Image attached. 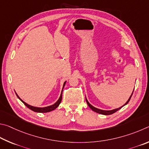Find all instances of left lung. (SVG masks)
Segmentation results:
<instances>
[{
    "label": "left lung",
    "instance_id": "8db88e82",
    "mask_svg": "<svg viewBox=\"0 0 149 149\" xmlns=\"http://www.w3.org/2000/svg\"><path fill=\"white\" fill-rule=\"evenodd\" d=\"M133 92H134V91H133V92H132L131 95H130V97L129 99H128V100H127V101H126V103H125L124 105H122V107H119V108L113 109V110L106 111V110H102V109H100L96 108V107H95L92 106L89 102H88V101L87 100V99H86V103H87V104H88V105L89 106V107H90L91 109H92V111L95 112V113H99V114H103V115H110V114H112L114 113H115V112H116L117 111H118L119 109H120L122 107H123L124 106H125L126 105H127V103H128V102H129L130 100V99H131V97H132V94H133Z\"/></svg>",
    "mask_w": 149,
    "mask_h": 149
}]
</instances>
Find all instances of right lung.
<instances>
[{
	"instance_id": "add662e5",
	"label": "right lung",
	"mask_w": 149,
	"mask_h": 149,
	"mask_svg": "<svg viewBox=\"0 0 149 149\" xmlns=\"http://www.w3.org/2000/svg\"><path fill=\"white\" fill-rule=\"evenodd\" d=\"M66 82L65 81L64 83H63V89L61 90V95H60V97L58 99V100H57L56 103H55L54 104H53V105H49V106H48V107H34V106H31L30 105H29V104H27V103H25V101H23L22 99H21L19 96H18V95L16 93V92H15V94H16L17 97H18V99L22 101V102L24 104V105L27 107H28L29 109H31V111H33L34 112H36V113H48V112H50L54 110V109H56L57 107H58L59 105V104L61 103V100H62V92H63V90L64 88V86L65 84H66Z\"/></svg>"
}]
</instances>
